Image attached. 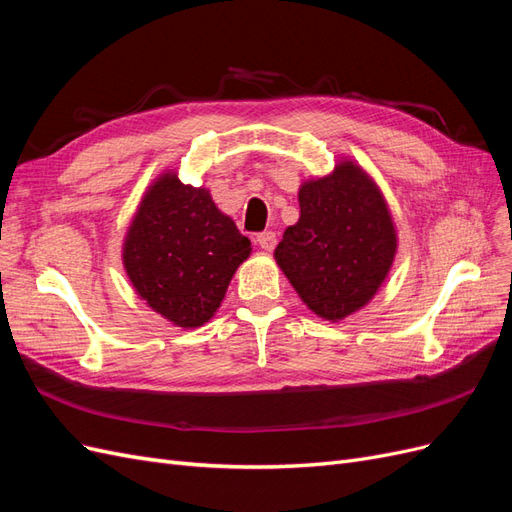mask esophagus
<instances>
[{
	"instance_id": "esophagus-1",
	"label": "esophagus",
	"mask_w": 512,
	"mask_h": 512,
	"mask_svg": "<svg viewBox=\"0 0 512 512\" xmlns=\"http://www.w3.org/2000/svg\"><path fill=\"white\" fill-rule=\"evenodd\" d=\"M256 243H258L265 252H273V250H275V245H277V235H275L273 230L260 232V235L256 237Z\"/></svg>"
}]
</instances>
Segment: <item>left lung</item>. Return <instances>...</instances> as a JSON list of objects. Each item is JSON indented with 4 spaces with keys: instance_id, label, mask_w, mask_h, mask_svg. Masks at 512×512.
<instances>
[{
    "instance_id": "left-lung-1",
    "label": "left lung",
    "mask_w": 512,
    "mask_h": 512,
    "mask_svg": "<svg viewBox=\"0 0 512 512\" xmlns=\"http://www.w3.org/2000/svg\"><path fill=\"white\" fill-rule=\"evenodd\" d=\"M301 218L288 226L275 260L303 303L324 320H344L389 275L397 235L378 185L354 162L305 181Z\"/></svg>"
}]
</instances>
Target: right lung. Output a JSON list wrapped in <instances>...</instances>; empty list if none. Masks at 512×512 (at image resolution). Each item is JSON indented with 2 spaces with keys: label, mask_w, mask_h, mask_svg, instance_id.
<instances>
[{
  "label": "right lung",
  "mask_w": 512,
  "mask_h": 512,
  "mask_svg": "<svg viewBox=\"0 0 512 512\" xmlns=\"http://www.w3.org/2000/svg\"><path fill=\"white\" fill-rule=\"evenodd\" d=\"M252 243L205 188L164 173L141 200L123 243L138 297L177 327L205 324L220 307Z\"/></svg>",
  "instance_id": "right-lung-1"
}]
</instances>
